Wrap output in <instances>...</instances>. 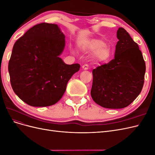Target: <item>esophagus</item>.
Instances as JSON below:
<instances>
[{"instance_id": "esophagus-1", "label": "esophagus", "mask_w": 155, "mask_h": 155, "mask_svg": "<svg viewBox=\"0 0 155 155\" xmlns=\"http://www.w3.org/2000/svg\"><path fill=\"white\" fill-rule=\"evenodd\" d=\"M82 69L84 70H87L88 69V64H84L82 66Z\"/></svg>"}]
</instances>
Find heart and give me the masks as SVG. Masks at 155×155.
Here are the masks:
<instances>
[{
	"label": "heart",
	"instance_id": "obj_1",
	"mask_svg": "<svg viewBox=\"0 0 155 155\" xmlns=\"http://www.w3.org/2000/svg\"><path fill=\"white\" fill-rule=\"evenodd\" d=\"M79 49L83 53H91L92 61L97 64H106L113 58L114 50L112 46L100 39L91 38L79 42ZM74 53V50L71 48Z\"/></svg>",
	"mask_w": 155,
	"mask_h": 155
}]
</instances>
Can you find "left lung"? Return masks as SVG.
Here are the masks:
<instances>
[{"instance_id":"obj_1","label":"left lung","mask_w":155,"mask_h":155,"mask_svg":"<svg viewBox=\"0 0 155 155\" xmlns=\"http://www.w3.org/2000/svg\"><path fill=\"white\" fill-rule=\"evenodd\" d=\"M119 40L114 59L94 69L91 94L99 105L122 109L129 105L142 91L145 63L137 43L124 28L116 33Z\"/></svg>"}]
</instances>
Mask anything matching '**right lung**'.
Listing matches in <instances>:
<instances>
[{
    "mask_svg": "<svg viewBox=\"0 0 155 155\" xmlns=\"http://www.w3.org/2000/svg\"><path fill=\"white\" fill-rule=\"evenodd\" d=\"M65 36L58 25L43 22L33 26L14 44L8 64L13 90L33 107L56 104L67 83L79 71V64H67L59 56Z\"/></svg>",
    "mask_w": 155,
    "mask_h": 155,
    "instance_id": "1",
    "label": "right lung"
}]
</instances>
